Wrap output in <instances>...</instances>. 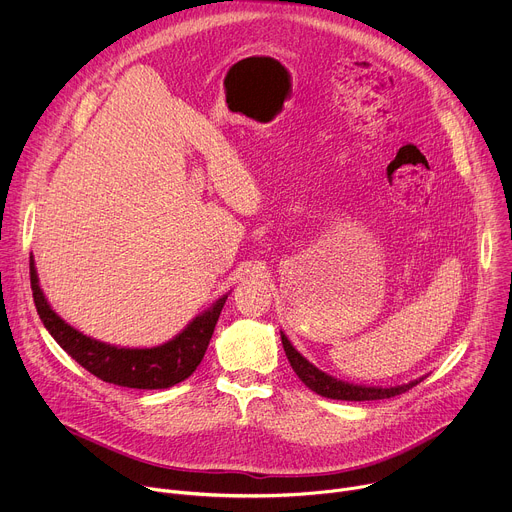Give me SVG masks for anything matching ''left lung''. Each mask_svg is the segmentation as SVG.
Masks as SVG:
<instances>
[{
    "mask_svg": "<svg viewBox=\"0 0 512 512\" xmlns=\"http://www.w3.org/2000/svg\"><path fill=\"white\" fill-rule=\"evenodd\" d=\"M281 344L285 350V356L291 364V369L296 371V375L300 377V381L312 389L314 393L328 397V399H338V401H375V399H389L395 395H401L405 391H409L411 387H415L417 383L423 381H411L407 385H397V387H364V385H352V383H344L338 381L326 373H322L320 369H316L310 360H306L296 348L287 340V336L281 332Z\"/></svg>",
    "mask_w": 512,
    "mask_h": 512,
    "instance_id": "8db88e82",
    "label": "left lung"
}]
</instances>
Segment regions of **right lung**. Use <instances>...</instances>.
<instances>
[{"mask_svg":"<svg viewBox=\"0 0 512 512\" xmlns=\"http://www.w3.org/2000/svg\"><path fill=\"white\" fill-rule=\"evenodd\" d=\"M30 283L38 316L60 348L97 379L129 389H168L188 379L200 364L229 298V294L218 298L178 336L160 346L121 348L79 332L50 308L38 283L34 257H30Z\"/></svg>","mask_w":512,"mask_h":512,"instance_id":"1","label":"right lung"}]
</instances>
